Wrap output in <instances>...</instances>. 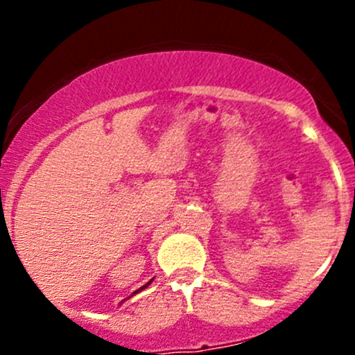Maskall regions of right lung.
Here are the masks:
<instances>
[{"instance_id":"right-lung-1","label":"right lung","mask_w":355,"mask_h":355,"mask_svg":"<svg viewBox=\"0 0 355 355\" xmlns=\"http://www.w3.org/2000/svg\"><path fill=\"white\" fill-rule=\"evenodd\" d=\"M153 280H155V278H153ZM153 280H149V282H148V284H146V285H142V287H141V288H139V290H135V292H134V293H139V292H141V290H144L146 287H149V285H151V282H153ZM134 293H132V295H134Z\"/></svg>"}]
</instances>
